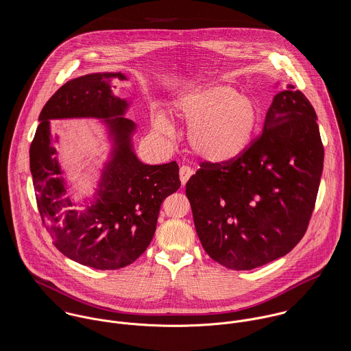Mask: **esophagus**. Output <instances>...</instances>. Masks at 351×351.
I'll list each match as a JSON object with an SVG mask.
<instances>
[{"instance_id": "34e87169", "label": "esophagus", "mask_w": 351, "mask_h": 351, "mask_svg": "<svg viewBox=\"0 0 351 351\" xmlns=\"http://www.w3.org/2000/svg\"><path fill=\"white\" fill-rule=\"evenodd\" d=\"M195 174L193 169H191L189 166H181L180 167V180H181V184L182 185H186V182L189 181V178Z\"/></svg>"}]
</instances>
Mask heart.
I'll return each mask as SVG.
<instances>
[{"label":"heart","instance_id":"1","mask_svg":"<svg viewBox=\"0 0 351 351\" xmlns=\"http://www.w3.org/2000/svg\"><path fill=\"white\" fill-rule=\"evenodd\" d=\"M174 112L186 124L192 151L205 162L228 163L239 158L255 134L259 110L249 95L226 84H204L181 93ZM155 125L170 132L171 124L158 113Z\"/></svg>","mask_w":351,"mask_h":351}]
</instances>
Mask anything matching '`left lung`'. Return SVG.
Returning <instances> with one entry per match:
<instances>
[{
	"label": "left lung",
	"instance_id": "1",
	"mask_svg": "<svg viewBox=\"0 0 351 351\" xmlns=\"http://www.w3.org/2000/svg\"><path fill=\"white\" fill-rule=\"evenodd\" d=\"M316 120L311 102L288 84L273 97L263 132L249 150L224 165L201 163L189 178L195 227L213 261L251 270L300 242L323 171Z\"/></svg>",
	"mask_w": 351,
	"mask_h": 351
}]
</instances>
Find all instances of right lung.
<instances>
[{
  "mask_svg": "<svg viewBox=\"0 0 351 351\" xmlns=\"http://www.w3.org/2000/svg\"><path fill=\"white\" fill-rule=\"evenodd\" d=\"M123 73H93L66 82L43 106L29 149L36 201L53 245L84 266L116 270L131 265L150 245L160 204L181 186L176 162L139 160L135 121L124 117L132 101L113 95L112 81ZM97 118L106 128L110 152L99 171L95 193L76 209L50 134V120Z\"/></svg>",
  "mask_w": 351,
  "mask_h": 351,
  "instance_id": "1",
  "label": "right lung"
}]
</instances>
